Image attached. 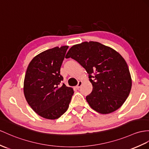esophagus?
I'll list each match as a JSON object with an SVG mask.
<instances>
[{
	"label": "esophagus",
	"instance_id": "esophagus-1",
	"mask_svg": "<svg viewBox=\"0 0 149 149\" xmlns=\"http://www.w3.org/2000/svg\"><path fill=\"white\" fill-rule=\"evenodd\" d=\"M82 81H78V85H77V86H76V88H77V89H79V88H80V87L81 86V85H82Z\"/></svg>",
	"mask_w": 149,
	"mask_h": 149
}]
</instances>
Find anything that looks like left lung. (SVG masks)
Segmentation results:
<instances>
[{"label": "left lung", "instance_id": "8db88e82", "mask_svg": "<svg viewBox=\"0 0 149 149\" xmlns=\"http://www.w3.org/2000/svg\"><path fill=\"white\" fill-rule=\"evenodd\" d=\"M72 58L85 69L92 83L86 100L92 109L110 114L122 106L131 91L132 81L127 63L111 47L97 42H84L71 47L66 58Z\"/></svg>", "mask_w": 149, "mask_h": 149}]
</instances>
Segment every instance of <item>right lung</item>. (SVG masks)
Returning <instances> with one entry per match:
<instances>
[{
	"instance_id": "right-lung-1",
	"label": "right lung",
	"mask_w": 149,
	"mask_h": 149,
	"mask_svg": "<svg viewBox=\"0 0 149 149\" xmlns=\"http://www.w3.org/2000/svg\"><path fill=\"white\" fill-rule=\"evenodd\" d=\"M68 46L46 50L33 58L27 68L23 92L28 104L40 116L58 119L69 107L73 89L61 85V66Z\"/></svg>"
}]
</instances>
